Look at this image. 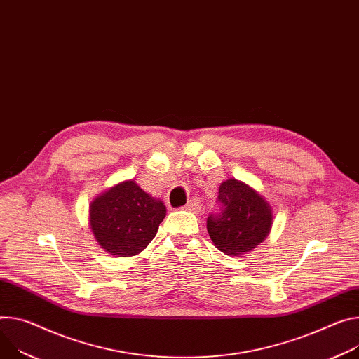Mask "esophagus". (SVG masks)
<instances>
[{"label":"esophagus","mask_w":359,"mask_h":359,"mask_svg":"<svg viewBox=\"0 0 359 359\" xmlns=\"http://www.w3.org/2000/svg\"><path fill=\"white\" fill-rule=\"evenodd\" d=\"M201 208H202V205H201V202H199L198 199H191V201H189L187 205L184 206V210L196 213V212L201 210Z\"/></svg>","instance_id":"1"}]
</instances>
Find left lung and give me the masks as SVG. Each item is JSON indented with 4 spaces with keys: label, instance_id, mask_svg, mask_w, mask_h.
Returning a JSON list of instances; mask_svg holds the SVG:
<instances>
[{
    "label": "left lung",
    "instance_id": "8db88e82",
    "mask_svg": "<svg viewBox=\"0 0 359 359\" xmlns=\"http://www.w3.org/2000/svg\"><path fill=\"white\" fill-rule=\"evenodd\" d=\"M220 213L208 217L213 245L226 255L239 256L262 243L273 224L269 202L249 184L227 179L219 187Z\"/></svg>",
    "mask_w": 359,
    "mask_h": 359
}]
</instances>
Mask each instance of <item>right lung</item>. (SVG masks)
Listing matches in <instances>:
<instances>
[{"label": "right lung", "instance_id": "add662e5", "mask_svg": "<svg viewBox=\"0 0 359 359\" xmlns=\"http://www.w3.org/2000/svg\"><path fill=\"white\" fill-rule=\"evenodd\" d=\"M165 216V203L151 198L135 180L114 184L88 206V226L95 242L118 257L144 250Z\"/></svg>", "mask_w": 359, "mask_h": 359}]
</instances>
